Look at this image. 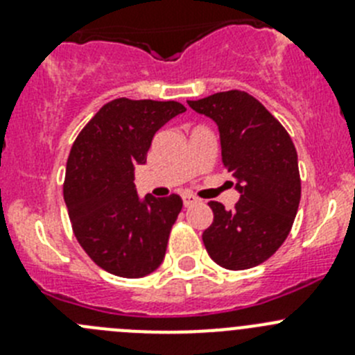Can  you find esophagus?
Returning <instances> with one entry per match:
<instances>
[{
	"instance_id": "34e87169",
	"label": "esophagus",
	"mask_w": 355,
	"mask_h": 355,
	"mask_svg": "<svg viewBox=\"0 0 355 355\" xmlns=\"http://www.w3.org/2000/svg\"><path fill=\"white\" fill-rule=\"evenodd\" d=\"M197 197H193L192 193H184L183 196V205H184V208H190V206H193L197 202Z\"/></svg>"
}]
</instances>
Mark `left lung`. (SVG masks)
Wrapping results in <instances>:
<instances>
[{"instance_id":"obj_1","label":"left lung","mask_w":355,"mask_h":355,"mask_svg":"<svg viewBox=\"0 0 355 355\" xmlns=\"http://www.w3.org/2000/svg\"><path fill=\"white\" fill-rule=\"evenodd\" d=\"M218 126L222 163L240 193L233 209L211 200L213 224L202 233L209 258L227 270L268 259L290 234L300 202L297 150L281 122L241 90L188 101Z\"/></svg>"}]
</instances>
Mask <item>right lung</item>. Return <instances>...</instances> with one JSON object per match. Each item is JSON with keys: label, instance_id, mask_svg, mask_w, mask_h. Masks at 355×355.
Returning a JSON list of instances; mask_svg holds the SVG:
<instances>
[{"label": "right lung", "instance_id": "obj_1", "mask_svg": "<svg viewBox=\"0 0 355 355\" xmlns=\"http://www.w3.org/2000/svg\"><path fill=\"white\" fill-rule=\"evenodd\" d=\"M175 101L106 103L74 140L64 199L80 245L103 270L119 277L149 275L162 265L180 196L140 197L135 167L144 165L153 137L184 112Z\"/></svg>", "mask_w": 355, "mask_h": 355}]
</instances>
